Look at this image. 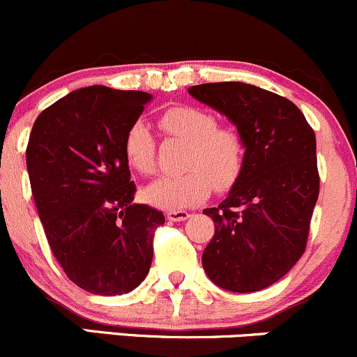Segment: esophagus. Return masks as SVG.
I'll list each match as a JSON object with an SVG mask.
<instances>
[{
  "label": "esophagus",
  "mask_w": 357,
  "mask_h": 357,
  "mask_svg": "<svg viewBox=\"0 0 357 357\" xmlns=\"http://www.w3.org/2000/svg\"><path fill=\"white\" fill-rule=\"evenodd\" d=\"M190 217V213L186 210H169L167 219L172 220V222H183Z\"/></svg>",
  "instance_id": "34e87169"
}]
</instances>
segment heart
<instances>
[{"label":"heart","mask_w":357,"mask_h":357,"mask_svg":"<svg viewBox=\"0 0 357 357\" xmlns=\"http://www.w3.org/2000/svg\"><path fill=\"white\" fill-rule=\"evenodd\" d=\"M157 125L172 138L186 142L178 176H162L144 190V200L162 210H183L202 204L212 193L231 188L245 166V138L238 128L219 125L213 112L195 106H172L160 112ZM123 152L128 166L149 176L155 169V138L149 126L135 121L126 130Z\"/></svg>","instance_id":"1"}]
</instances>
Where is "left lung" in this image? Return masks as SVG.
<instances>
[{
	"label": "left lung",
	"mask_w": 357,
	"mask_h": 357,
	"mask_svg": "<svg viewBox=\"0 0 357 357\" xmlns=\"http://www.w3.org/2000/svg\"><path fill=\"white\" fill-rule=\"evenodd\" d=\"M195 99L226 114L245 138V166L227 198L205 215L215 224L202 264L232 292L265 289L305 253L320 193L317 138L296 104L243 82L190 87Z\"/></svg>",
	"instance_id": "8db88e82"
}]
</instances>
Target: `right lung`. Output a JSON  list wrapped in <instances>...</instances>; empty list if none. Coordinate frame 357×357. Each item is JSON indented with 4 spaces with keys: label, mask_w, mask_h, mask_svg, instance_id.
<instances>
[{
    "label": "right lung",
    "mask_w": 357,
    "mask_h": 357,
    "mask_svg": "<svg viewBox=\"0 0 357 357\" xmlns=\"http://www.w3.org/2000/svg\"><path fill=\"white\" fill-rule=\"evenodd\" d=\"M152 96L102 85L78 89L39 114L27 171L47 243L66 277L100 296L147 277L164 213L137 205L123 152L126 130Z\"/></svg>",
    "instance_id": "add662e5"
}]
</instances>
